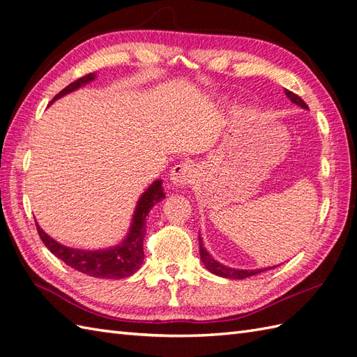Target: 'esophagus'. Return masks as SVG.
Instances as JSON below:
<instances>
[{
    "instance_id": "esophagus-1",
    "label": "esophagus",
    "mask_w": 357,
    "mask_h": 357,
    "mask_svg": "<svg viewBox=\"0 0 357 357\" xmlns=\"http://www.w3.org/2000/svg\"><path fill=\"white\" fill-rule=\"evenodd\" d=\"M197 178V169L195 167V164H191L188 161L179 162L170 172V181L173 185L176 187H185L190 185L191 182H195Z\"/></svg>"
}]
</instances>
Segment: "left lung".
Masks as SVG:
<instances>
[{
  "label": "left lung",
  "mask_w": 357,
  "mask_h": 357,
  "mask_svg": "<svg viewBox=\"0 0 357 357\" xmlns=\"http://www.w3.org/2000/svg\"><path fill=\"white\" fill-rule=\"evenodd\" d=\"M285 95L291 99V102H294V104L300 105L301 108H309V107L306 105L305 100L301 99L298 95L292 93V91H289V90H285ZM199 252H200V259H202V262L205 264L206 270L214 273V274H217V276H222V278H226V279H245V278L255 276V274H258V273L270 270V268H261V270H238V268L226 267V266H223V264L215 261V259L211 257V255H209V253L206 252V249L204 248L202 238H200V235H199ZM271 268H276V267H271Z\"/></svg>",
  "instance_id": "left-lung-1"
}]
</instances>
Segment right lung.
<instances>
[{
    "instance_id": "obj_1",
    "label": "right lung",
    "mask_w": 357,
    "mask_h": 357,
    "mask_svg": "<svg viewBox=\"0 0 357 357\" xmlns=\"http://www.w3.org/2000/svg\"><path fill=\"white\" fill-rule=\"evenodd\" d=\"M95 79V74H87L75 79L68 87L63 89L59 95L54 96L52 100L61 98L63 95L70 93L78 87L84 86L89 81ZM162 181H155L153 184L144 191L137 204L135 213L132 217V225L130 227L126 238L122 244L116 245L112 249L105 250H77L70 249L52 240L48 234H45L40 226L36 223L38 232L43 244L47 245L48 250L56 255L66 266L75 268L81 273L89 274V276L100 278V279H123L130 278L137 270L140 268L144 252H143V240L146 235V217L153 205H157L160 200L166 197L162 193Z\"/></svg>"
}]
</instances>
